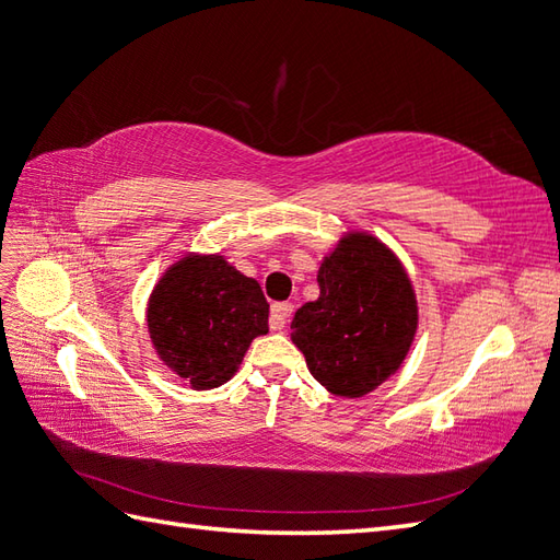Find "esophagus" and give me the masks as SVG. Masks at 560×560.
Listing matches in <instances>:
<instances>
[{
    "label": "esophagus",
    "mask_w": 560,
    "mask_h": 560,
    "mask_svg": "<svg viewBox=\"0 0 560 560\" xmlns=\"http://www.w3.org/2000/svg\"><path fill=\"white\" fill-rule=\"evenodd\" d=\"M291 315H293V305L291 303H275V305H271V315H269L271 331H281Z\"/></svg>",
    "instance_id": "esophagus-1"
}]
</instances>
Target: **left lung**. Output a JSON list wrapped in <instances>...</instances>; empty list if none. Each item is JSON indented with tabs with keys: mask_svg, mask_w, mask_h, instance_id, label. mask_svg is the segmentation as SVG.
<instances>
[{
	"mask_svg": "<svg viewBox=\"0 0 560 560\" xmlns=\"http://www.w3.org/2000/svg\"><path fill=\"white\" fill-rule=\"evenodd\" d=\"M319 298L298 307L291 341L334 396L360 398L400 370L420 310L398 255L370 231L348 229L322 257Z\"/></svg>",
	"mask_w": 560,
	"mask_h": 560,
	"instance_id": "obj_1",
	"label": "left lung"
}]
</instances>
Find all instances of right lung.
Returning a JSON list of instances; mask_svg holds the SVG:
<instances>
[{"label": "right lung", "mask_w": 560, "mask_h": 560, "mask_svg": "<svg viewBox=\"0 0 560 560\" xmlns=\"http://www.w3.org/2000/svg\"><path fill=\"white\" fill-rule=\"evenodd\" d=\"M154 353L195 392L226 384L257 336L269 331L259 283L221 253H186L164 269L148 298Z\"/></svg>", "instance_id": "right-lung-1"}]
</instances>
